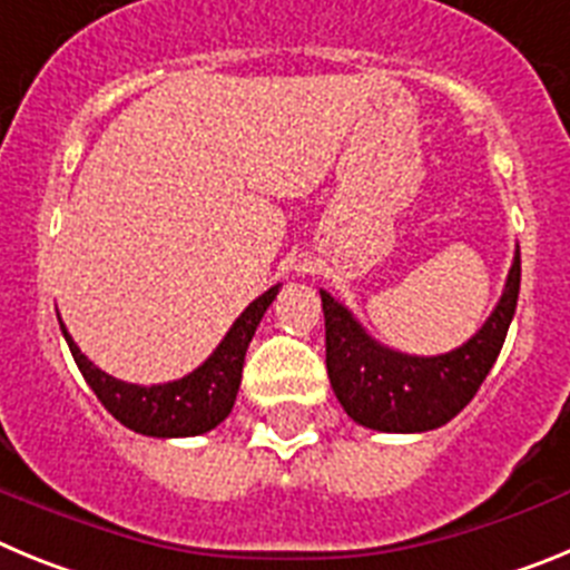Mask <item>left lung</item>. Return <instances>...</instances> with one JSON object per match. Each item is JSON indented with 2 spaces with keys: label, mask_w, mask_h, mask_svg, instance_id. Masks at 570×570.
<instances>
[{
  "label": "left lung",
  "mask_w": 570,
  "mask_h": 570,
  "mask_svg": "<svg viewBox=\"0 0 570 570\" xmlns=\"http://www.w3.org/2000/svg\"><path fill=\"white\" fill-rule=\"evenodd\" d=\"M520 248L493 314L465 345L440 356H411L380 345L320 291L325 311V365L336 400L354 422L387 434H420L454 420L480 391L505 342L520 296Z\"/></svg>",
  "instance_id": "1"
}]
</instances>
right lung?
<instances>
[{
  "label": "right lung",
  "instance_id": "obj_1",
  "mask_svg": "<svg viewBox=\"0 0 570 570\" xmlns=\"http://www.w3.org/2000/svg\"><path fill=\"white\" fill-rule=\"evenodd\" d=\"M276 294H279V285L256 296L203 365L183 380L163 382V385H130V382L105 374L102 367L94 365L79 351L62 320H59V328H62L65 342H68L70 354L77 360L90 391L125 428L136 434L156 436V440L199 436L208 434L210 428H216L230 414L242 382L245 351H248L256 325L262 322L271 302L276 299Z\"/></svg>",
  "mask_w": 570,
  "mask_h": 570
}]
</instances>
